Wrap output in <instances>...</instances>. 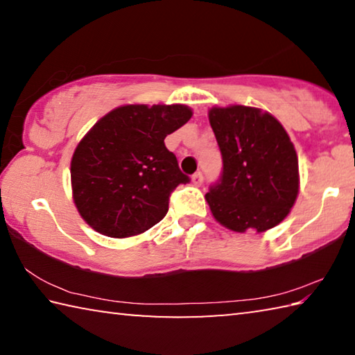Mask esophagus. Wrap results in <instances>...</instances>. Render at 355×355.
Instances as JSON below:
<instances>
[{
  "label": "esophagus",
  "mask_w": 355,
  "mask_h": 355,
  "mask_svg": "<svg viewBox=\"0 0 355 355\" xmlns=\"http://www.w3.org/2000/svg\"><path fill=\"white\" fill-rule=\"evenodd\" d=\"M192 183L196 186H200L203 183V173L202 172H196L194 175H192Z\"/></svg>",
  "instance_id": "obj_1"
}]
</instances>
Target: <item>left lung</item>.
<instances>
[{"mask_svg": "<svg viewBox=\"0 0 355 355\" xmlns=\"http://www.w3.org/2000/svg\"><path fill=\"white\" fill-rule=\"evenodd\" d=\"M209 125L222 173L205 199L214 219L233 232H266L284 220L299 192V164L282 123L258 107H211Z\"/></svg>", "mask_w": 355, "mask_h": 355, "instance_id": "8db88e82", "label": "left lung"}]
</instances>
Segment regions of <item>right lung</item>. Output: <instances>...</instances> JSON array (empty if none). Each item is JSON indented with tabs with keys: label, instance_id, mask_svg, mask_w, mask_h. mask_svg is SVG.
I'll return each mask as SVG.
<instances>
[{
	"label": "right lung",
	"instance_id": "1",
	"mask_svg": "<svg viewBox=\"0 0 355 355\" xmlns=\"http://www.w3.org/2000/svg\"><path fill=\"white\" fill-rule=\"evenodd\" d=\"M191 116L184 105H125L83 137L71 156V191L95 232L128 238L164 218L172 191L189 182L164 139Z\"/></svg>",
	"mask_w": 355,
	"mask_h": 355
}]
</instances>
